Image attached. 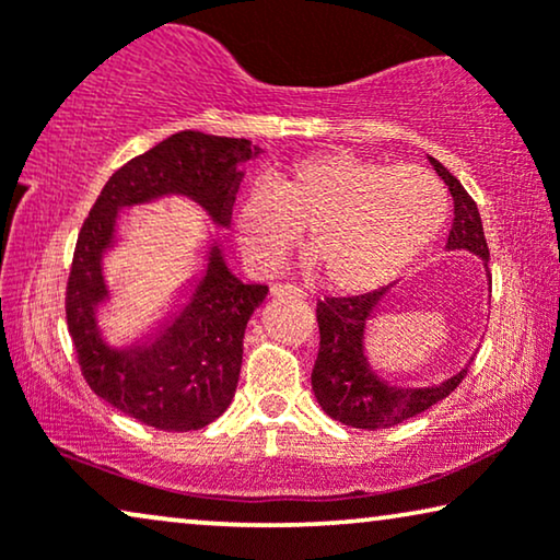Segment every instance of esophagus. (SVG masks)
<instances>
[{
	"mask_svg": "<svg viewBox=\"0 0 560 560\" xmlns=\"http://www.w3.org/2000/svg\"><path fill=\"white\" fill-rule=\"evenodd\" d=\"M270 293H272V298H305V293H303V290L301 288H295V285H280V282H278V285H272L270 288Z\"/></svg>",
	"mask_w": 560,
	"mask_h": 560,
	"instance_id": "34e87169",
	"label": "esophagus"
}]
</instances>
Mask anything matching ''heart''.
<instances>
[{"mask_svg":"<svg viewBox=\"0 0 560 560\" xmlns=\"http://www.w3.org/2000/svg\"><path fill=\"white\" fill-rule=\"evenodd\" d=\"M446 217V188L425 167L316 152L244 190L234 240L249 267L275 272L308 229L311 267L326 285L364 293L425 252Z\"/></svg>","mask_w":560,"mask_h":560,"instance_id":"heart-1","label":"heart"}]
</instances>
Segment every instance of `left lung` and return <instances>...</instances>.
Segmentation results:
<instances>
[{
    "label": "left lung",
    "mask_w": 560,
    "mask_h": 560,
    "mask_svg": "<svg viewBox=\"0 0 560 560\" xmlns=\"http://www.w3.org/2000/svg\"><path fill=\"white\" fill-rule=\"evenodd\" d=\"M431 160L433 171L441 175L454 198V224H451L446 249H466L481 257L489 275V247L481 229V217L474 198L466 194L462 183L451 175L435 158ZM385 285L364 295L351 298H326L318 303L316 318L320 331L318 359L313 366L311 385L316 400L328 418L339 420L343 425L377 431V428H393L402 420L416 418L418 412L441 402L466 377V364L454 377L439 382L431 387H397L372 370L366 357V324L377 318V311L385 295ZM489 293H492V278H489Z\"/></svg>",
    "instance_id": "8db88e82"
}]
</instances>
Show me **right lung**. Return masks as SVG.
Wrapping results in <instances>:
<instances>
[{
  "mask_svg": "<svg viewBox=\"0 0 560 560\" xmlns=\"http://www.w3.org/2000/svg\"><path fill=\"white\" fill-rule=\"evenodd\" d=\"M259 148L242 137L183 129L121 165L106 180L75 242L66 288V318L89 387L125 416L158 431H198L229 408L242 370L244 328L267 285L242 282L217 240L206 244L201 278L188 301L155 331L129 347H112L98 328L109 301L106 252L117 247L119 213L165 196H186L226 226L240 188V165Z\"/></svg>",
  "mask_w": 560,
  "mask_h": 560,
  "instance_id": "obj_1",
  "label": "right lung"
}]
</instances>
